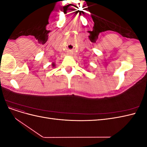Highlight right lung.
I'll list each match as a JSON object with an SVG mask.
<instances>
[{
	"mask_svg": "<svg viewBox=\"0 0 147 147\" xmlns=\"http://www.w3.org/2000/svg\"><path fill=\"white\" fill-rule=\"evenodd\" d=\"M52 66H53V67H55V63H52Z\"/></svg>",
	"mask_w": 147,
	"mask_h": 147,
	"instance_id": "right-lung-1",
	"label": "right lung"
}]
</instances>
